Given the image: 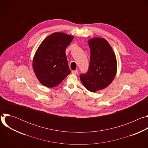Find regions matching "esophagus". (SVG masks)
I'll list each match as a JSON object with an SVG mask.
<instances>
[{
  "label": "esophagus",
  "mask_w": 148,
  "mask_h": 148,
  "mask_svg": "<svg viewBox=\"0 0 148 148\" xmlns=\"http://www.w3.org/2000/svg\"><path fill=\"white\" fill-rule=\"evenodd\" d=\"M71 73H72L73 74H77L78 73V70H76L72 71H71Z\"/></svg>",
  "instance_id": "34e87169"
}]
</instances>
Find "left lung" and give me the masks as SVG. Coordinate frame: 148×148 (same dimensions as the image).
Listing matches in <instances>:
<instances>
[{"label": "left lung", "mask_w": 148, "mask_h": 148, "mask_svg": "<svg viewBox=\"0 0 148 148\" xmlns=\"http://www.w3.org/2000/svg\"><path fill=\"white\" fill-rule=\"evenodd\" d=\"M91 51L90 65L86 74L79 75L82 84L88 91L96 92L107 87L116 73V60L107 40L94 38L88 41Z\"/></svg>", "instance_id": "8db88e82"}]
</instances>
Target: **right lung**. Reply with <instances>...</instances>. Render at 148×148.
I'll list each match as a JSON object with an SVG mask.
<instances>
[{
    "mask_svg": "<svg viewBox=\"0 0 148 148\" xmlns=\"http://www.w3.org/2000/svg\"><path fill=\"white\" fill-rule=\"evenodd\" d=\"M74 37L62 33L48 36L38 47L33 61L35 74L47 87L58 86L70 73L66 49Z\"/></svg>",
    "mask_w": 148,
    "mask_h": 148,
    "instance_id": "add662e5",
    "label": "right lung"
}]
</instances>
